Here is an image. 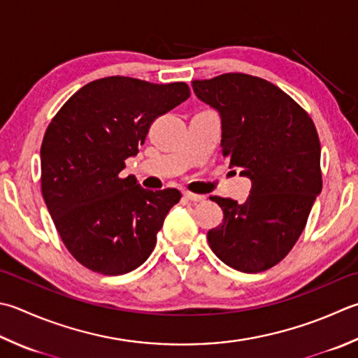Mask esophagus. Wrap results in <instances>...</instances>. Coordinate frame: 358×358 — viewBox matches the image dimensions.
<instances>
[{
	"instance_id": "34e87169",
	"label": "esophagus",
	"mask_w": 358,
	"mask_h": 358,
	"mask_svg": "<svg viewBox=\"0 0 358 358\" xmlns=\"http://www.w3.org/2000/svg\"><path fill=\"white\" fill-rule=\"evenodd\" d=\"M184 196H185L188 201H192V202H204V201H206V196H204V194H198V193L185 192V193H184Z\"/></svg>"
}]
</instances>
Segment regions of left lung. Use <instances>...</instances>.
Returning a JSON list of instances; mask_svg holds the SVG:
<instances>
[{
    "label": "left lung",
    "mask_w": 358,
    "mask_h": 358,
    "mask_svg": "<svg viewBox=\"0 0 358 358\" xmlns=\"http://www.w3.org/2000/svg\"><path fill=\"white\" fill-rule=\"evenodd\" d=\"M194 95L221 118V148L251 180L246 202L212 196L222 222L207 232L217 257L260 273L292 251L321 193V146L312 118L279 87L243 73L193 80Z\"/></svg>",
    "instance_id": "obj_1"
}]
</instances>
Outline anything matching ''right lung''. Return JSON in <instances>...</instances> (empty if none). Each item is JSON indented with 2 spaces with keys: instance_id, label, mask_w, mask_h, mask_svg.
Returning <instances> with one entry per match:
<instances>
[{
  "instance_id": "add662e5",
  "label": "right lung",
  "mask_w": 358,
  "mask_h": 358,
  "mask_svg": "<svg viewBox=\"0 0 358 358\" xmlns=\"http://www.w3.org/2000/svg\"><path fill=\"white\" fill-rule=\"evenodd\" d=\"M188 98L185 83L110 76L79 89L52 118L40 150L42 193L80 265L120 275L151 255L180 192L146 190L136 176L120 173L126 159L137 156L152 121Z\"/></svg>"
}]
</instances>
